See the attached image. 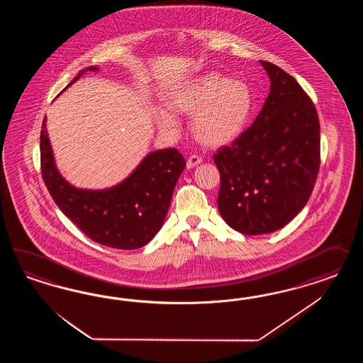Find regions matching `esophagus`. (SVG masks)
<instances>
[{"label": "esophagus", "instance_id": "esophagus-1", "mask_svg": "<svg viewBox=\"0 0 363 363\" xmlns=\"http://www.w3.org/2000/svg\"><path fill=\"white\" fill-rule=\"evenodd\" d=\"M201 162H202V158H201L199 155H197V154H191V155L187 158V169H193L194 166L199 165Z\"/></svg>", "mask_w": 363, "mask_h": 363}]
</instances>
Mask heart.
<instances>
[{"label": "heart", "instance_id": "b5f03b06", "mask_svg": "<svg viewBox=\"0 0 363 363\" xmlns=\"http://www.w3.org/2000/svg\"><path fill=\"white\" fill-rule=\"evenodd\" d=\"M166 104L173 111L193 116L191 129L198 143L220 147L245 130L254 99L252 89L241 79L206 74L173 90ZM155 120L162 129L177 128L176 117L167 110L157 109Z\"/></svg>", "mask_w": 363, "mask_h": 363}]
</instances>
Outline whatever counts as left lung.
<instances>
[{
	"label": "left lung",
	"mask_w": 363,
	"mask_h": 363,
	"mask_svg": "<svg viewBox=\"0 0 363 363\" xmlns=\"http://www.w3.org/2000/svg\"><path fill=\"white\" fill-rule=\"evenodd\" d=\"M270 93L253 125L214 154L222 218L246 235L282 229L305 208L318 177V114L305 90L281 67L259 61Z\"/></svg>",
	"instance_id": "8db88e82"
}]
</instances>
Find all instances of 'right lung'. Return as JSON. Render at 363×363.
<instances>
[{
    "mask_svg": "<svg viewBox=\"0 0 363 363\" xmlns=\"http://www.w3.org/2000/svg\"><path fill=\"white\" fill-rule=\"evenodd\" d=\"M86 70L97 72L99 67L89 66L81 70L67 86ZM40 149L43 178L55 205L90 240L122 250L143 247L162 228L177 181L186 165L177 149L155 150L116 186L89 190L70 185L60 174L48 137L46 118Z\"/></svg>",
    "mask_w": 363,
    "mask_h": 363,
    "instance_id": "right-lung-1",
    "label": "right lung"
}]
</instances>
